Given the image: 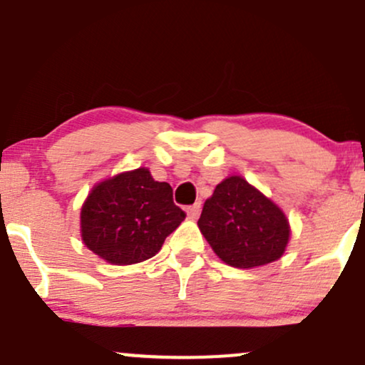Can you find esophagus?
Instances as JSON below:
<instances>
[{
  "label": "esophagus",
  "mask_w": 365,
  "mask_h": 365,
  "mask_svg": "<svg viewBox=\"0 0 365 365\" xmlns=\"http://www.w3.org/2000/svg\"><path fill=\"white\" fill-rule=\"evenodd\" d=\"M185 212H187V218H190V220H195V218L199 217V213H201V202H195V205L189 206Z\"/></svg>",
  "instance_id": "obj_1"
}]
</instances>
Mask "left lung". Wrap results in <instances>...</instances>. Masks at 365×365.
Returning <instances> with one entry per match:
<instances>
[{
    "label": "left lung",
    "mask_w": 365,
    "mask_h": 365,
    "mask_svg": "<svg viewBox=\"0 0 365 365\" xmlns=\"http://www.w3.org/2000/svg\"><path fill=\"white\" fill-rule=\"evenodd\" d=\"M197 225L218 259L237 269H253L282 259L290 240L283 210L237 175L215 187Z\"/></svg>",
    "instance_id": "left-lung-1"
}]
</instances>
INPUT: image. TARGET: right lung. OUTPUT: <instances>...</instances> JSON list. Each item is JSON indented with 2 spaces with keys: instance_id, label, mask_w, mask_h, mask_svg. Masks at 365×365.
Here are the masks:
<instances>
[{
  "instance_id": "obj_1",
  "label": "right lung",
  "mask_w": 365,
  "mask_h": 365,
  "mask_svg": "<svg viewBox=\"0 0 365 365\" xmlns=\"http://www.w3.org/2000/svg\"><path fill=\"white\" fill-rule=\"evenodd\" d=\"M183 218L170 183L155 182L148 168H138L92 187L80 210V234L99 259L129 266L155 255Z\"/></svg>"
}]
</instances>
